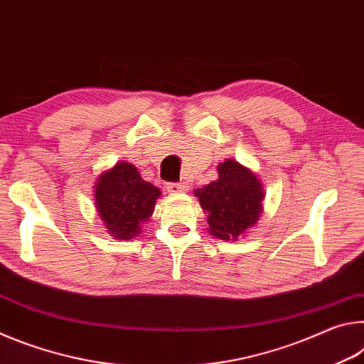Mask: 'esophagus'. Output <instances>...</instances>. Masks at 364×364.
<instances>
[{
	"instance_id": "obj_1",
	"label": "esophagus",
	"mask_w": 364,
	"mask_h": 364,
	"mask_svg": "<svg viewBox=\"0 0 364 364\" xmlns=\"http://www.w3.org/2000/svg\"><path fill=\"white\" fill-rule=\"evenodd\" d=\"M167 191L170 194H178V193H184V191H186V186H184L183 183H168Z\"/></svg>"
}]
</instances>
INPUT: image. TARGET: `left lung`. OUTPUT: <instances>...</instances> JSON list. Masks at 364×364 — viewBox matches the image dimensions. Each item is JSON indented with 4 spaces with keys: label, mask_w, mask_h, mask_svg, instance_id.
<instances>
[{
    "label": "left lung",
    "mask_w": 364,
    "mask_h": 364,
    "mask_svg": "<svg viewBox=\"0 0 364 364\" xmlns=\"http://www.w3.org/2000/svg\"><path fill=\"white\" fill-rule=\"evenodd\" d=\"M217 170L218 180L196 189L194 196L207 213L208 232L236 241L260 218L263 186L254 171L232 159H226Z\"/></svg>",
    "instance_id": "8db88e82"
}]
</instances>
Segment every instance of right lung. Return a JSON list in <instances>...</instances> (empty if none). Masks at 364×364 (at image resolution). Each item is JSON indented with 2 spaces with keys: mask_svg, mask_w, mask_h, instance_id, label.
Here are the masks:
<instances>
[{
  "mask_svg": "<svg viewBox=\"0 0 364 364\" xmlns=\"http://www.w3.org/2000/svg\"><path fill=\"white\" fill-rule=\"evenodd\" d=\"M160 189L141 178L136 167L117 162L97 178L95 186L96 210L109 234L130 241L141 232V225L156 208Z\"/></svg>",
  "mask_w": 364,
  "mask_h": 364,
  "instance_id": "add662e5",
  "label": "right lung"
}]
</instances>
